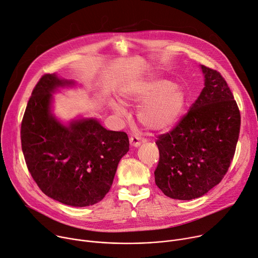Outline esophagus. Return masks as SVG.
Here are the masks:
<instances>
[{
	"instance_id": "34e87169",
	"label": "esophagus",
	"mask_w": 258,
	"mask_h": 258,
	"mask_svg": "<svg viewBox=\"0 0 258 258\" xmlns=\"http://www.w3.org/2000/svg\"><path fill=\"white\" fill-rule=\"evenodd\" d=\"M129 141H130V145L132 147H140L145 142L142 137L137 136V135H131Z\"/></svg>"
}]
</instances>
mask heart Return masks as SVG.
<instances>
[{"mask_svg":"<svg viewBox=\"0 0 258 258\" xmlns=\"http://www.w3.org/2000/svg\"><path fill=\"white\" fill-rule=\"evenodd\" d=\"M138 113L140 122L150 130L162 131L173 126L183 113L186 98L183 90L167 81L154 82L129 97L131 101L145 102ZM118 110V108H117Z\"/></svg>","mask_w":258,"mask_h":258,"instance_id":"heart-1","label":"heart"}]
</instances>
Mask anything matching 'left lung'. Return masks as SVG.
Instances as JSON below:
<instances>
[{"instance_id": "obj_1", "label": "left lung", "mask_w": 258, "mask_h": 258, "mask_svg": "<svg viewBox=\"0 0 258 258\" xmlns=\"http://www.w3.org/2000/svg\"><path fill=\"white\" fill-rule=\"evenodd\" d=\"M205 88L177 124L158 136L155 182L166 196L190 201L219 184L233 159L241 113L220 72L202 65Z\"/></svg>"}]
</instances>
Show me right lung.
<instances>
[{
  "instance_id": "obj_1",
  "label": "right lung",
  "mask_w": 258,
  "mask_h": 258,
  "mask_svg": "<svg viewBox=\"0 0 258 258\" xmlns=\"http://www.w3.org/2000/svg\"><path fill=\"white\" fill-rule=\"evenodd\" d=\"M70 82L44 74L35 86L22 121V149L40 190L67 206L88 207L108 193L121 158L129 151L123 131L94 118L64 126L50 113L51 94Z\"/></svg>"
}]
</instances>
